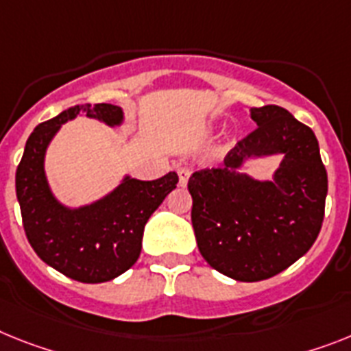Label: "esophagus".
Masks as SVG:
<instances>
[{
  "label": "esophagus",
  "mask_w": 351,
  "mask_h": 351,
  "mask_svg": "<svg viewBox=\"0 0 351 351\" xmlns=\"http://www.w3.org/2000/svg\"><path fill=\"white\" fill-rule=\"evenodd\" d=\"M191 173H193V171H191L189 167H180V169H178V180H180V185H187V182H189L191 178Z\"/></svg>",
  "instance_id": "34e87169"
}]
</instances>
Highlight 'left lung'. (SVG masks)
Masks as SVG:
<instances>
[{
    "instance_id": "left-lung-1",
    "label": "left lung",
    "mask_w": 351,
    "mask_h": 351,
    "mask_svg": "<svg viewBox=\"0 0 351 351\" xmlns=\"http://www.w3.org/2000/svg\"><path fill=\"white\" fill-rule=\"evenodd\" d=\"M257 128L235 144L225 166L193 173L194 235L212 267L239 282L278 275L311 250L325 217L328 176L316 135L276 105L250 110ZM284 152L273 182L234 171L248 156Z\"/></svg>"
}]
</instances>
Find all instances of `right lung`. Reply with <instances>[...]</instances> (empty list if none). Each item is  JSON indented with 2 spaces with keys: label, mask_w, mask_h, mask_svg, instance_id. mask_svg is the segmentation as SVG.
Wrapping results in <instances>:
<instances>
[{
  "label": "right lung",
  "mask_w": 351,
  "mask_h": 351,
  "mask_svg": "<svg viewBox=\"0 0 351 351\" xmlns=\"http://www.w3.org/2000/svg\"><path fill=\"white\" fill-rule=\"evenodd\" d=\"M85 112L117 125L123 112L110 103L76 105L40 123L26 141L16 171V193L28 243L48 266L84 284H101L134 266L144 225L178 184L176 173L158 180L126 178L107 198L69 210L55 202L44 176V152L62 123Z\"/></svg>",
  "instance_id": "add662e5"
}]
</instances>
